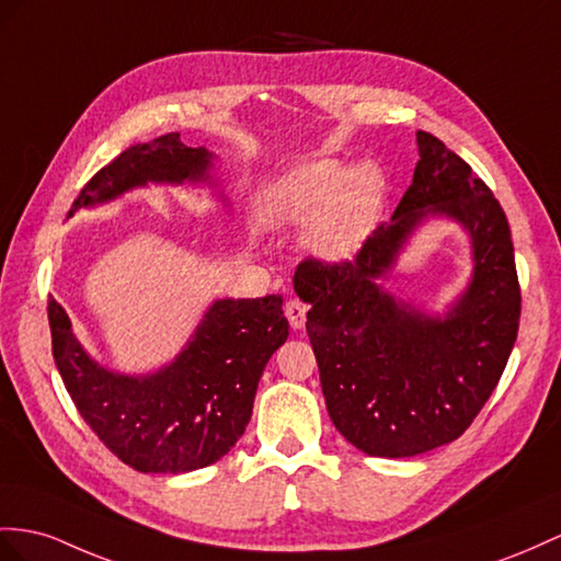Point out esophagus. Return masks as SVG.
Instances as JSON below:
<instances>
[{
  "label": "esophagus",
  "mask_w": 561,
  "mask_h": 561,
  "mask_svg": "<svg viewBox=\"0 0 561 561\" xmlns=\"http://www.w3.org/2000/svg\"><path fill=\"white\" fill-rule=\"evenodd\" d=\"M284 314H286V320H289L291 329H304V324H306V314H308V306H306V304H300L298 298H291L289 304L284 306Z\"/></svg>",
  "instance_id": "34e87169"
}]
</instances>
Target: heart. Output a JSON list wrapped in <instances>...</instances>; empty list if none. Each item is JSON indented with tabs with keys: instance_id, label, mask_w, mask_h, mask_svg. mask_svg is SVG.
I'll return each mask as SVG.
<instances>
[{
	"instance_id": "heart-1",
	"label": "heart",
	"mask_w": 561,
	"mask_h": 561,
	"mask_svg": "<svg viewBox=\"0 0 561 561\" xmlns=\"http://www.w3.org/2000/svg\"><path fill=\"white\" fill-rule=\"evenodd\" d=\"M383 201L377 165L346 168L339 161H310L267 184L255 198L253 218L267 232L304 227V247L324 263L355 255L371 232Z\"/></svg>"
}]
</instances>
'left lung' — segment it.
<instances>
[{
  "mask_svg": "<svg viewBox=\"0 0 561 561\" xmlns=\"http://www.w3.org/2000/svg\"><path fill=\"white\" fill-rule=\"evenodd\" d=\"M420 161L389 225L355 261L300 263L294 289L324 403L339 434L375 457H414L469 428L505 371L519 332L522 291L505 210L445 144L417 133ZM428 219L468 232L472 277L443 316L393 297L380 284Z\"/></svg>",
  "mask_w": 561,
  "mask_h": 561,
  "instance_id": "8db88e82",
  "label": "left lung"
}]
</instances>
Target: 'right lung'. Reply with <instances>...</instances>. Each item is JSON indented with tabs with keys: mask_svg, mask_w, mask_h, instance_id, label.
Returning <instances> with one entry per match:
<instances>
[{
	"mask_svg": "<svg viewBox=\"0 0 561 561\" xmlns=\"http://www.w3.org/2000/svg\"><path fill=\"white\" fill-rule=\"evenodd\" d=\"M215 153L184 147L180 133L125 149L84 184L80 208L111 204L147 184H206ZM227 204V196L218 192ZM284 298H218L184 348L147 375L111 369L84 351L68 312L49 298L56 369L82 420L106 448L144 473H186L218 462L241 438L263 369L289 336Z\"/></svg>",
	"mask_w": 561,
	"mask_h": 561,
	"instance_id": "add662e5",
	"label": "right lung"
}]
</instances>
